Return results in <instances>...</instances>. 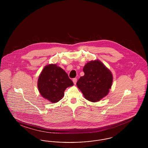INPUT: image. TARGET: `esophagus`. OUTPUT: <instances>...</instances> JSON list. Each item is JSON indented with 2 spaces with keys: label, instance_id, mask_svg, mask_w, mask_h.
<instances>
[{
  "label": "esophagus",
  "instance_id": "34e87169",
  "mask_svg": "<svg viewBox=\"0 0 148 148\" xmlns=\"http://www.w3.org/2000/svg\"><path fill=\"white\" fill-rule=\"evenodd\" d=\"M73 83H74V84H76L77 82V78H74V79H73Z\"/></svg>",
  "mask_w": 148,
  "mask_h": 148
}]
</instances>
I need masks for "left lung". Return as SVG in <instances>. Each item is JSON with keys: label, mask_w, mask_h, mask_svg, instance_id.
Segmentation results:
<instances>
[{"label": "left lung", "mask_w": 148, "mask_h": 148, "mask_svg": "<svg viewBox=\"0 0 148 148\" xmlns=\"http://www.w3.org/2000/svg\"><path fill=\"white\" fill-rule=\"evenodd\" d=\"M84 75L77 80V88L85 98L92 102L98 101L108 95L113 77L112 73L98 60L90 61L85 64Z\"/></svg>", "instance_id": "1"}]
</instances>
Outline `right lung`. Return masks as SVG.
I'll return each mask as SVG.
<instances>
[{
  "label": "right lung",
  "instance_id": "obj_1",
  "mask_svg": "<svg viewBox=\"0 0 148 148\" xmlns=\"http://www.w3.org/2000/svg\"><path fill=\"white\" fill-rule=\"evenodd\" d=\"M73 84L67 73L53 64L44 68L38 80V88L41 95L53 103L63 98L65 90Z\"/></svg>",
  "mask_w": 148,
  "mask_h": 148
}]
</instances>
